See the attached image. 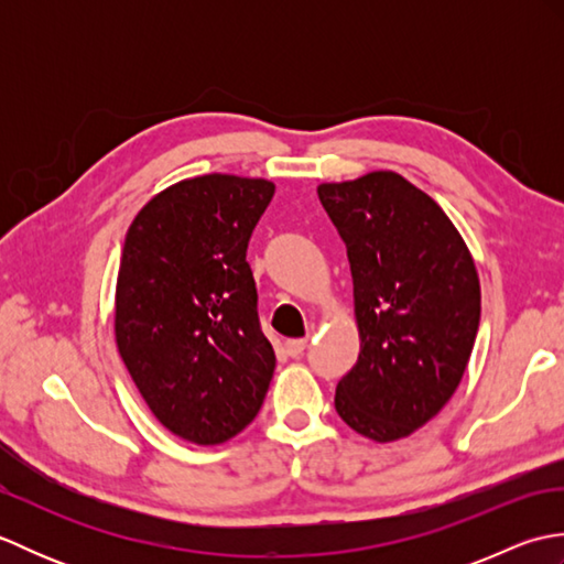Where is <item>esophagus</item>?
<instances>
[{
	"label": "esophagus",
	"mask_w": 564,
	"mask_h": 564,
	"mask_svg": "<svg viewBox=\"0 0 564 564\" xmlns=\"http://www.w3.org/2000/svg\"><path fill=\"white\" fill-rule=\"evenodd\" d=\"M305 346H307V339H289V341H285V354L297 358L305 351Z\"/></svg>",
	"instance_id": "esophagus-1"
}]
</instances>
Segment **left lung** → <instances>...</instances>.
Here are the masks:
<instances>
[{
    "mask_svg": "<svg viewBox=\"0 0 564 564\" xmlns=\"http://www.w3.org/2000/svg\"><path fill=\"white\" fill-rule=\"evenodd\" d=\"M317 196L346 245L361 339L334 406L370 441L404 438L443 410L470 361L475 259L438 203L398 172L319 184Z\"/></svg>",
    "mask_w": 564,
    "mask_h": 564,
    "instance_id": "left-lung-1",
    "label": "left lung"
}]
</instances>
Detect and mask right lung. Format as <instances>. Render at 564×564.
Returning a JSON list of instances; mask_svg holds the SVG:
<instances>
[{"label": "right lung", "instance_id": "1", "mask_svg": "<svg viewBox=\"0 0 564 564\" xmlns=\"http://www.w3.org/2000/svg\"><path fill=\"white\" fill-rule=\"evenodd\" d=\"M273 191L267 178L235 174L182 178L128 227L116 281L118 354L154 419L198 446L237 436L273 378L247 263Z\"/></svg>", "mask_w": 564, "mask_h": 564}]
</instances>
